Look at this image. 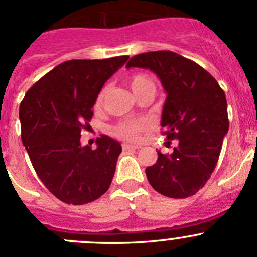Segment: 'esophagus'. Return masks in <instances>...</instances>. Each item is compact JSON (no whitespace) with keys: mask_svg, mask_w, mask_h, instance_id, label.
<instances>
[{"mask_svg":"<svg viewBox=\"0 0 257 257\" xmlns=\"http://www.w3.org/2000/svg\"><path fill=\"white\" fill-rule=\"evenodd\" d=\"M121 147H123V150H134V149H139V145H136V144H128V143H123L121 144Z\"/></svg>","mask_w":257,"mask_h":257,"instance_id":"1","label":"esophagus"}]
</instances>
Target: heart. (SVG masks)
Segmentation results:
<instances>
[{
	"mask_svg": "<svg viewBox=\"0 0 257 257\" xmlns=\"http://www.w3.org/2000/svg\"><path fill=\"white\" fill-rule=\"evenodd\" d=\"M129 85H131L132 90L136 95L142 93L143 90L148 89L150 87H155L154 80L150 78L147 74H134L128 80ZM105 95H107V87H103L98 93L97 98H95V108H100L104 103ZM148 128V123L143 119H126V120H121L114 126V133L118 137L123 139H128V141H136L138 138L139 134L144 132Z\"/></svg>",
	"mask_w": 257,
	"mask_h": 257,
	"instance_id": "obj_1",
	"label": "heart"
}]
</instances>
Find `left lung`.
Instances as JSON below:
<instances>
[{
    "instance_id": "8db88e82",
    "label": "left lung",
    "mask_w": 257,
    "mask_h": 257,
    "mask_svg": "<svg viewBox=\"0 0 257 257\" xmlns=\"http://www.w3.org/2000/svg\"><path fill=\"white\" fill-rule=\"evenodd\" d=\"M131 67L150 69L162 80L168 94L162 133L167 143L178 142L170 154L158 152L157 163L145 169L148 180L169 198L194 195L211 177L229 131L224 90L203 67L172 51L137 54Z\"/></svg>"
}]
</instances>
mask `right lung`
<instances>
[{
    "mask_svg": "<svg viewBox=\"0 0 257 257\" xmlns=\"http://www.w3.org/2000/svg\"><path fill=\"white\" fill-rule=\"evenodd\" d=\"M71 59L54 67L20 105L21 138L46 188L66 204L92 203L109 189L121 145L102 134L97 149L80 145L103 84L128 61Z\"/></svg>",
    "mask_w": 257,
    "mask_h": 257,
    "instance_id": "right-lung-1",
    "label": "right lung"
}]
</instances>
